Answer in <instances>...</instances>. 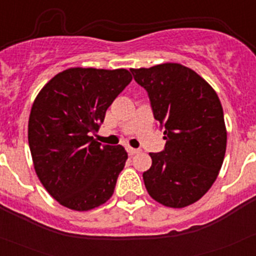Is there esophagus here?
Returning a JSON list of instances; mask_svg holds the SVG:
<instances>
[{"mask_svg": "<svg viewBox=\"0 0 256 256\" xmlns=\"http://www.w3.org/2000/svg\"><path fill=\"white\" fill-rule=\"evenodd\" d=\"M126 151H128L130 155H136V154L141 152V150H138V148H126Z\"/></svg>", "mask_w": 256, "mask_h": 256, "instance_id": "34e87169", "label": "esophagus"}]
</instances>
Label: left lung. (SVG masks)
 <instances>
[{
  "instance_id": "8db88e82",
  "label": "left lung",
  "mask_w": 256,
  "mask_h": 256,
  "mask_svg": "<svg viewBox=\"0 0 256 256\" xmlns=\"http://www.w3.org/2000/svg\"><path fill=\"white\" fill-rule=\"evenodd\" d=\"M130 72L148 91L166 141L164 151L150 152L146 190L164 206H188L209 191L224 160L227 130L220 100L204 78L177 62Z\"/></svg>"
}]
</instances>
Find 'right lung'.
Here are the masks:
<instances>
[{"mask_svg":"<svg viewBox=\"0 0 256 256\" xmlns=\"http://www.w3.org/2000/svg\"><path fill=\"white\" fill-rule=\"evenodd\" d=\"M132 80L126 69L70 68L44 86L32 105L28 142L38 180L58 204L88 212L114 194L128 154L92 137L108 108Z\"/></svg>","mask_w":256,"mask_h":256,"instance_id":"obj_1","label":"right lung"}]
</instances>
